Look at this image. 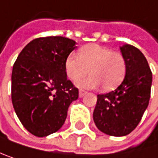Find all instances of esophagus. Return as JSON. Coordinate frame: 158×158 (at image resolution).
<instances>
[{"label":"esophagus","instance_id":"obj_1","mask_svg":"<svg viewBox=\"0 0 158 158\" xmlns=\"http://www.w3.org/2000/svg\"><path fill=\"white\" fill-rule=\"evenodd\" d=\"M85 94H86V92H85V90H80V91H79V97H80V98H83Z\"/></svg>","mask_w":158,"mask_h":158}]
</instances>
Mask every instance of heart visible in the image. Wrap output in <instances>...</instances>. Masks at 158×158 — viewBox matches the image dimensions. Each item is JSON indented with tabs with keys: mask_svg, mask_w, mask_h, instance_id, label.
<instances>
[{
	"mask_svg": "<svg viewBox=\"0 0 158 158\" xmlns=\"http://www.w3.org/2000/svg\"><path fill=\"white\" fill-rule=\"evenodd\" d=\"M65 71L73 82L90 72V76L77 83L79 87L96 88L101 85L104 90H110L122 81L126 73V60L120 52L98 44H88L78 50L77 56H68Z\"/></svg>",
	"mask_w": 158,
	"mask_h": 158,
	"instance_id": "heart-1",
	"label": "heart"
}]
</instances>
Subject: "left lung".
I'll return each mask as SVG.
<instances>
[{"label":"left lung","instance_id":"8db88e82","mask_svg":"<svg viewBox=\"0 0 158 158\" xmlns=\"http://www.w3.org/2000/svg\"><path fill=\"white\" fill-rule=\"evenodd\" d=\"M119 48L126 60L125 77L115 90L98 95L93 113L98 129L111 136H125L137 127L148 107L152 85L143 54L129 44Z\"/></svg>","mask_w":158,"mask_h":158}]
</instances>
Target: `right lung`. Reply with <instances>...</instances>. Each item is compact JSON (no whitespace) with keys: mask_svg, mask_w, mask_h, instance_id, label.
<instances>
[{"mask_svg":"<svg viewBox=\"0 0 158 158\" xmlns=\"http://www.w3.org/2000/svg\"><path fill=\"white\" fill-rule=\"evenodd\" d=\"M63 37L39 38L18 55L12 73V102L23 126L45 137L63 125L78 89L67 79L65 61L76 48Z\"/></svg>","mask_w":158,"mask_h":158,"instance_id":"1","label":"right lung"}]
</instances>
